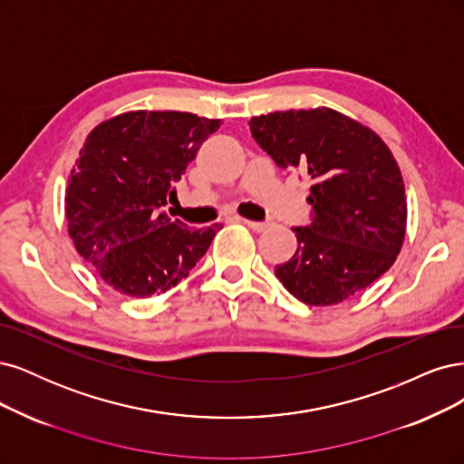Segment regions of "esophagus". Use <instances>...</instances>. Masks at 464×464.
<instances>
[{
  "label": "esophagus",
  "mask_w": 464,
  "mask_h": 464,
  "mask_svg": "<svg viewBox=\"0 0 464 464\" xmlns=\"http://www.w3.org/2000/svg\"><path fill=\"white\" fill-rule=\"evenodd\" d=\"M243 223H246V226H248L252 231H256V233H262V231H266L267 227H270V223H266V221H250V219H243Z\"/></svg>",
  "instance_id": "esophagus-1"
}]
</instances>
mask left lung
Instances as JSON below:
<instances>
[{"label":"left lung","instance_id":"1","mask_svg":"<svg viewBox=\"0 0 464 464\" xmlns=\"http://www.w3.org/2000/svg\"><path fill=\"white\" fill-rule=\"evenodd\" d=\"M250 132L279 168L312 179V223L293 227L296 252L276 266L293 296L332 306L393 266L407 231L405 183L372 129L330 108L252 117Z\"/></svg>","mask_w":464,"mask_h":464}]
</instances>
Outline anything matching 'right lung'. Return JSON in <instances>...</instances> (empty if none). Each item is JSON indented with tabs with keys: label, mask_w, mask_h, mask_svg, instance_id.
Instances as JSON below:
<instances>
[{
	"label": "right lung",
	"mask_w": 464,
	"mask_h": 464,
	"mask_svg": "<svg viewBox=\"0 0 464 464\" xmlns=\"http://www.w3.org/2000/svg\"><path fill=\"white\" fill-rule=\"evenodd\" d=\"M221 119L127 111L88 134L65 190L69 235L81 256L127 296L166 293L204 256L219 226L192 229L163 206Z\"/></svg>",
	"instance_id": "obj_1"
}]
</instances>
